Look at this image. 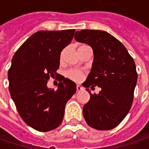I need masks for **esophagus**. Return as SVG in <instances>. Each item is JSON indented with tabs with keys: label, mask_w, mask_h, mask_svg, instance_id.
I'll use <instances>...</instances> for the list:
<instances>
[{
	"label": "esophagus",
	"mask_w": 149,
	"mask_h": 149,
	"mask_svg": "<svg viewBox=\"0 0 149 149\" xmlns=\"http://www.w3.org/2000/svg\"><path fill=\"white\" fill-rule=\"evenodd\" d=\"M76 90H77V92H79V91H81V90H83V88H82L80 85H79V84H78L77 86H76Z\"/></svg>",
	"instance_id": "obj_1"
}]
</instances>
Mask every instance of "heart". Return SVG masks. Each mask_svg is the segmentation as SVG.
Segmentation results:
<instances>
[{"mask_svg": "<svg viewBox=\"0 0 149 149\" xmlns=\"http://www.w3.org/2000/svg\"><path fill=\"white\" fill-rule=\"evenodd\" d=\"M63 54H64V51L62 52L61 55H63ZM67 74H68L69 77L71 78L72 79L76 80V81L80 80L83 78V73L79 71V70H70L67 72Z\"/></svg>", "mask_w": 149, "mask_h": 149, "instance_id": "b5f03b06", "label": "heart"}]
</instances>
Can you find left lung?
<instances>
[{"label":"left lung","mask_w":149,"mask_h":149,"mask_svg":"<svg viewBox=\"0 0 149 149\" xmlns=\"http://www.w3.org/2000/svg\"><path fill=\"white\" fill-rule=\"evenodd\" d=\"M78 42L89 45L94 52L91 71L83 85L90 95L83 115L87 124L98 130L118 126L130 110L138 79L134 59L119 40L108 32L95 30L76 31ZM101 89L92 95L88 89Z\"/></svg>","instance_id":"left-lung-1"}]
</instances>
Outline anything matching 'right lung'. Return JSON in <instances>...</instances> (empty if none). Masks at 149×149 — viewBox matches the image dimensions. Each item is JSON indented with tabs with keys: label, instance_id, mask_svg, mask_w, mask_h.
Wrapping results in <instances>:
<instances>
[{
	"label": "right lung",
	"instance_id": "add662e5",
	"mask_svg": "<svg viewBox=\"0 0 149 149\" xmlns=\"http://www.w3.org/2000/svg\"><path fill=\"white\" fill-rule=\"evenodd\" d=\"M74 30L40 31L33 34L14 54L8 71L9 90L25 123L40 132L56 129L62 123L68 100L76 84L62 77L57 89L47 87L58 74L60 53L71 42Z\"/></svg>",
	"mask_w": 149,
	"mask_h": 149
}]
</instances>
